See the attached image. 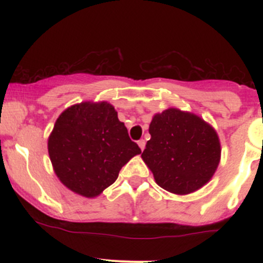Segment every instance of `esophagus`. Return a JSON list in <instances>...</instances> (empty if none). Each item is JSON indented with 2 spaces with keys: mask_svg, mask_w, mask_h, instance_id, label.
Wrapping results in <instances>:
<instances>
[{
  "mask_svg": "<svg viewBox=\"0 0 263 263\" xmlns=\"http://www.w3.org/2000/svg\"><path fill=\"white\" fill-rule=\"evenodd\" d=\"M137 144H139V146H140V148H141V150H144L145 145H146V141H145V140H140V141L137 142Z\"/></svg>",
  "mask_w": 263,
  "mask_h": 263,
  "instance_id": "obj_1",
  "label": "esophagus"
}]
</instances>
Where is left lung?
I'll return each mask as SVG.
<instances>
[{
	"label": "left lung",
	"mask_w": 263,
	"mask_h": 263,
	"mask_svg": "<svg viewBox=\"0 0 263 263\" xmlns=\"http://www.w3.org/2000/svg\"><path fill=\"white\" fill-rule=\"evenodd\" d=\"M148 132L141 158L161 188L188 195L210 181L221 148L216 131L202 118L169 108L153 117Z\"/></svg>",
	"instance_id": "left-lung-1"
}]
</instances>
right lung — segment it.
<instances>
[{"instance_id":"right-lung-1","label":"right lung","mask_w":263,"mask_h":263,"mask_svg":"<svg viewBox=\"0 0 263 263\" xmlns=\"http://www.w3.org/2000/svg\"><path fill=\"white\" fill-rule=\"evenodd\" d=\"M48 153L60 181L84 197H97L116 182L131 158L141 153L107 102H84L55 121Z\"/></svg>"}]
</instances>
